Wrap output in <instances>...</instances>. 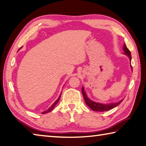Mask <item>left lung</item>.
I'll list each match as a JSON object with an SVG mask.
<instances>
[{
	"label": "left lung",
	"mask_w": 146,
	"mask_h": 146,
	"mask_svg": "<svg viewBox=\"0 0 146 146\" xmlns=\"http://www.w3.org/2000/svg\"><path fill=\"white\" fill-rule=\"evenodd\" d=\"M123 51L125 52L124 54H125L126 55L129 56L130 60L131 61V59H132L131 53H130V50L127 48L125 44H123ZM131 68L132 69V65H131ZM82 95H83V97H84V101H85L86 105H87L89 107H90V108L91 110H93L96 111H105L110 110L113 108H115V107L117 106L118 105H120L121 102L123 101V100H121L119 102L115 103L102 104V103L93 102V101L91 100L90 98H88V97L87 96V95H86V94L85 93L84 89L83 87L82 88Z\"/></svg>",
	"instance_id": "obj_1"
}]
</instances>
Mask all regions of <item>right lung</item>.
<instances>
[{
  "mask_svg": "<svg viewBox=\"0 0 146 146\" xmlns=\"http://www.w3.org/2000/svg\"><path fill=\"white\" fill-rule=\"evenodd\" d=\"M60 96H61V94H60V96H59V97H58V98L57 100H56L55 102L53 103V105L50 107V108L47 110H46V111H43V112H42V114H44V113H49V112H50L52 110L55 108V106H56V104H57V103L58 102V101H59V100H60Z\"/></svg>",
  "mask_w": 146,
  "mask_h": 146,
  "instance_id": "1",
  "label": "right lung"
}]
</instances>
